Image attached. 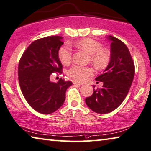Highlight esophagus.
<instances>
[{
  "label": "esophagus",
  "mask_w": 151,
  "mask_h": 151,
  "mask_svg": "<svg viewBox=\"0 0 151 151\" xmlns=\"http://www.w3.org/2000/svg\"><path fill=\"white\" fill-rule=\"evenodd\" d=\"M73 84H74V85H82L81 83H79V82L76 81H73Z\"/></svg>",
  "instance_id": "esophagus-1"
}]
</instances>
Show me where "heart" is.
Listing matches in <instances>:
<instances>
[{"instance_id":"obj_1","label":"heart","mask_w":151,"mask_h":151,"mask_svg":"<svg viewBox=\"0 0 151 151\" xmlns=\"http://www.w3.org/2000/svg\"><path fill=\"white\" fill-rule=\"evenodd\" d=\"M75 45L89 54V61L98 70L106 68L111 61V53L106 49H103L102 44L97 40L90 38L78 40ZM73 57V51L68 45H62L58 50V58L63 64L70 63ZM93 72L89 66L74 65L68 70V75L74 80L83 82L89 76L93 75Z\"/></svg>"}]
</instances>
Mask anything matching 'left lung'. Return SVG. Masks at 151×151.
Here are the masks:
<instances>
[{
	"label": "left lung",
	"mask_w": 151,
	"mask_h": 151,
	"mask_svg": "<svg viewBox=\"0 0 151 151\" xmlns=\"http://www.w3.org/2000/svg\"><path fill=\"white\" fill-rule=\"evenodd\" d=\"M111 41V61L104 73L96 78L103 82L101 89H95L91 96L85 98L90 109L100 114H106L115 110L127 96L135 74L134 62L124 42L109 36Z\"/></svg>",
	"instance_id": "1"
}]
</instances>
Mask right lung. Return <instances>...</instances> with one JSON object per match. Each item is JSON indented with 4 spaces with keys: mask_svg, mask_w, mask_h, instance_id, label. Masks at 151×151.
<instances>
[{
    "mask_svg": "<svg viewBox=\"0 0 151 151\" xmlns=\"http://www.w3.org/2000/svg\"><path fill=\"white\" fill-rule=\"evenodd\" d=\"M59 36L47 37L35 40L20 58L18 79L27 102L40 113L51 114L62 106L66 98L70 81L60 78L51 82L53 73H62V64L58 50L64 42Z\"/></svg>",
    "mask_w": 151,
    "mask_h": 151,
    "instance_id": "1",
    "label": "right lung"
}]
</instances>
